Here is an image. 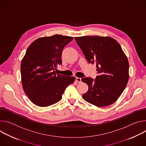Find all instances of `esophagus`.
Segmentation results:
<instances>
[{"instance_id":"esophagus-1","label":"esophagus","mask_w":146,"mask_h":146,"mask_svg":"<svg viewBox=\"0 0 146 146\" xmlns=\"http://www.w3.org/2000/svg\"><path fill=\"white\" fill-rule=\"evenodd\" d=\"M75 80L77 82H81V78H78V77H76L75 78Z\"/></svg>"}]
</instances>
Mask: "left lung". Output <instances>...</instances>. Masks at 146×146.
<instances>
[{
  "label": "left lung",
  "mask_w": 146,
  "mask_h": 146,
  "mask_svg": "<svg viewBox=\"0 0 146 146\" xmlns=\"http://www.w3.org/2000/svg\"><path fill=\"white\" fill-rule=\"evenodd\" d=\"M75 39L89 63H96L98 75L82 78L88 86L83 99L98 107L114 103L125 89L129 79V62L121 46L110 37L86 36Z\"/></svg>",
  "instance_id": "8db88e82"
}]
</instances>
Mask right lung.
Wrapping results in <instances>:
<instances>
[{
    "instance_id": "add662e5",
    "label": "right lung",
    "mask_w": 146,
    "mask_h": 146,
    "mask_svg": "<svg viewBox=\"0 0 146 146\" xmlns=\"http://www.w3.org/2000/svg\"><path fill=\"white\" fill-rule=\"evenodd\" d=\"M72 37L54 35L39 38L28 47L21 64L23 89L29 100L39 107L54 104L62 99L75 77L56 74L54 69L62 64L64 47Z\"/></svg>"
}]
</instances>
